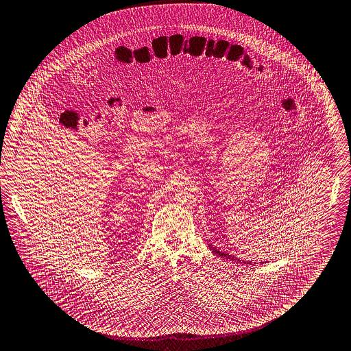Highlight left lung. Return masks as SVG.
Listing matches in <instances>:
<instances>
[{
    "mask_svg": "<svg viewBox=\"0 0 351 351\" xmlns=\"http://www.w3.org/2000/svg\"><path fill=\"white\" fill-rule=\"evenodd\" d=\"M210 249L215 253V254H218V256H221V258H224V259H230V261H232V262H239V259H237V258H234L232 254H228V253H224V252H221V250H218L217 247H214L213 245H210ZM243 263H249L250 265V262H243ZM263 263V262H262Z\"/></svg>",
    "mask_w": 351,
    "mask_h": 351,
    "instance_id": "obj_1",
    "label": "left lung"
}]
</instances>
